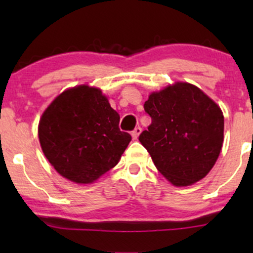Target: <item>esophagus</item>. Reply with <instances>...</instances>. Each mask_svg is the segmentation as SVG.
<instances>
[{"label":"esophagus","mask_w":253,"mask_h":253,"mask_svg":"<svg viewBox=\"0 0 253 253\" xmlns=\"http://www.w3.org/2000/svg\"><path fill=\"white\" fill-rule=\"evenodd\" d=\"M140 133H141V128L138 126V127H135V128L132 130V133H130V134H132L133 139H134V140H136V139H138V136H139V134H140Z\"/></svg>","instance_id":"34e87169"}]
</instances>
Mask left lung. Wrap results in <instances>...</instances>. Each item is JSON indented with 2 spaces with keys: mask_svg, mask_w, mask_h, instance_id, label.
<instances>
[{
  "mask_svg": "<svg viewBox=\"0 0 253 253\" xmlns=\"http://www.w3.org/2000/svg\"><path fill=\"white\" fill-rule=\"evenodd\" d=\"M144 109L152 123L139 140L159 172L176 187L202 179L222 147L220 107L193 84L176 83L152 92Z\"/></svg>",
  "mask_w": 253,
  "mask_h": 253,
  "instance_id": "1",
  "label": "left lung"
}]
</instances>
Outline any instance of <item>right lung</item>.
<instances>
[{"mask_svg": "<svg viewBox=\"0 0 253 253\" xmlns=\"http://www.w3.org/2000/svg\"><path fill=\"white\" fill-rule=\"evenodd\" d=\"M120 115L100 89L75 86L43 112L38 128L43 155L65 178L91 183L114 168L129 144Z\"/></svg>", "mask_w": 253, "mask_h": 253, "instance_id": "add662e5", "label": "right lung"}]
</instances>
